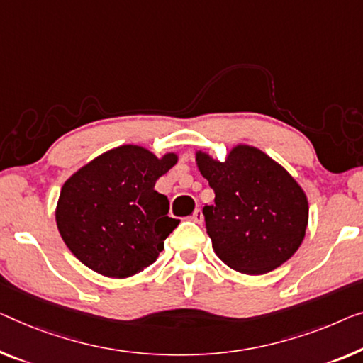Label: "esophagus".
Wrapping results in <instances>:
<instances>
[{
    "mask_svg": "<svg viewBox=\"0 0 363 363\" xmlns=\"http://www.w3.org/2000/svg\"><path fill=\"white\" fill-rule=\"evenodd\" d=\"M192 220L196 221V223H202V221H203V213H202V210H200V208H196V212L192 213Z\"/></svg>",
    "mask_w": 363,
    "mask_h": 363,
    "instance_id": "esophagus-1",
    "label": "esophagus"
}]
</instances>
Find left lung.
Listing matches in <instances>:
<instances>
[{
  "mask_svg": "<svg viewBox=\"0 0 363 363\" xmlns=\"http://www.w3.org/2000/svg\"><path fill=\"white\" fill-rule=\"evenodd\" d=\"M196 161L215 192L203 216L216 256L250 275L289 261L305 238L308 200L285 167L250 145H236L225 161L197 151Z\"/></svg>",
  "mask_w": 363,
  "mask_h": 363,
  "instance_id": "obj_1",
  "label": "left lung"
}]
</instances>
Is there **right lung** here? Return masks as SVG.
Returning a JSON list of instances; mask_svg holds the SVG:
<instances>
[{
  "mask_svg": "<svg viewBox=\"0 0 363 363\" xmlns=\"http://www.w3.org/2000/svg\"><path fill=\"white\" fill-rule=\"evenodd\" d=\"M177 163L138 145L106 151L63 184L55 220L62 240L86 267L125 279L151 266L179 225L155 184Z\"/></svg>",
  "mask_w": 363,
  "mask_h": 363,
  "instance_id": "1",
  "label": "right lung"
}]
</instances>
